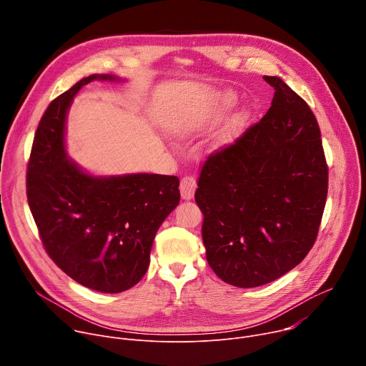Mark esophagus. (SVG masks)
<instances>
[{
  "label": "esophagus",
  "mask_w": 366,
  "mask_h": 366,
  "mask_svg": "<svg viewBox=\"0 0 366 366\" xmlns=\"http://www.w3.org/2000/svg\"><path fill=\"white\" fill-rule=\"evenodd\" d=\"M197 188V181L194 177L191 175H185L181 178V184H179V191H181V197L184 199H191L194 197Z\"/></svg>",
  "instance_id": "34e87169"
}]
</instances>
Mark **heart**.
<instances>
[{"instance_id": "b5f03b06", "label": "heart", "mask_w": 366, "mask_h": 366, "mask_svg": "<svg viewBox=\"0 0 366 366\" xmlns=\"http://www.w3.org/2000/svg\"><path fill=\"white\" fill-rule=\"evenodd\" d=\"M232 102H233V97L230 95V94H226L224 97H222L220 99H219V106H217V109H214V112L212 113V116H214V119H217L226 109H229L230 106H232ZM240 120H242V117L240 116H234L232 120H230V124H229V132H233V130H236L237 129V126L240 124Z\"/></svg>"}]
</instances>
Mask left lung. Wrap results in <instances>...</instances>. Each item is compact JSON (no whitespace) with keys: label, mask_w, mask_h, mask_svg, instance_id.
Masks as SVG:
<instances>
[{"label":"left lung","mask_w":366,"mask_h":366,"mask_svg":"<svg viewBox=\"0 0 366 366\" xmlns=\"http://www.w3.org/2000/svg\"><path fill=\"white\" fill-rule=\"evenodd\" d=\"M267 114L208 156L195 202L207 262L239 288L265 285L307 256L322 223L329 169L319 123L281 78Z\"/></svg>","instance_id":"obj_1"}]
</instances>
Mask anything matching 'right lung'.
I'll list each match as a JSON object with an SVG mask.
<instances>
[{
  "label": "right lung",
  "instance_id": "1",
  "mask_svg": "<svg viewBox=\"0 0 366 366\" xmlns=\"http://www.w3.org/2000/svg\"><path fill=\"white\" fill-rule=\"evenodd\" d=\"M89 75L49 104L34 134L27 165V201L50 259L74 281L117 294L146 274L159 226L179 202V179L130 174L92 177L65 150L66 113Z\"/></svg>",
  "mask_w": 366,
  "mask_h": 366
}]
</instances>
